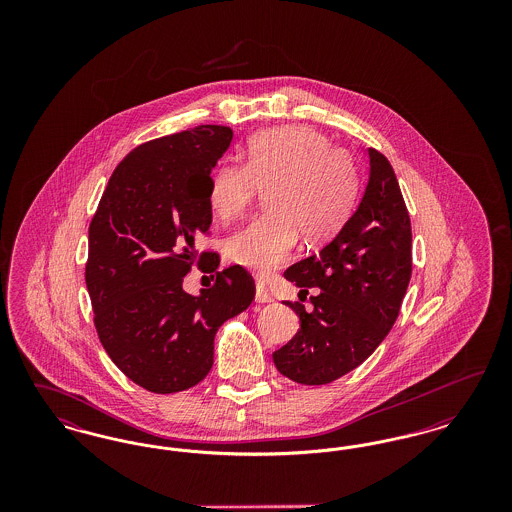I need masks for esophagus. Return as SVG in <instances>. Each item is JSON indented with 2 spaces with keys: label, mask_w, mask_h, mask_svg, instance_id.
I'll use <instances>...</instances> for the list:
<instances>
[{
  "label": "esophagus",
  "mask_w": 512,
  "mask_h": 512,
  "mask_svg": "<svg viewBox=\"0 0 512 512\" xmlns=\"http://www.w3.org/2000/svg\"><path fill=\"white\" fill-rule=\"evenodd\" d=\"M255 301L257 303H270L272 301V295L268 293L267 288L263 284H257V288H255Z\"/></svg>",
  "instance_id": "34e87169"
}]
</instances>
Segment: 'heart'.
Masks as SVG:
<instances>
[{
  "instance_id": "b5f03b06",
  "label": "heart",
  "mask_w": 512,
  "mask_h": 512,
  "mask_svg": "<svg viewBox=\"0 0 512 512\" xmlns=\"http://www.w3.org/2000/svg\"><path fill=\"white\" fill-rule=\"evenodd\" d=\"M247 161H224L211 174L209 205L220 219L242 215L259 186L268 211L226 242V257L257 274L284 263L297 236L318 244L340 230L355 194L349 155L311 126H280L247 142Z\"/></svg>"
}]
</instances>
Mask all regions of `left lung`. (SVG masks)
I'll list each match as a JSON object with an SVG mask.
<instances>
[{"instance_id": "obj_1", "label": "left lung", "mask_w": 512, "mask_h": 512, "mask_svg": "<svg viewBox=\"0 0 512 512\" xmlns=\"http://www.w3.org/2000/svg\"><path fill=\"white\" fill-rule=\"evenodd\" d=\"M365 194L340 232L284 272L311 295L313 311L286 303L301 328L272 353L280 374L297 384L322 386L366 361L399 315L413 272L411 219L390 161L368 147Z\"/></svg>"}]
</instances>
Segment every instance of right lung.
Instances as JSON below:
<instances>
[{
	"label": "right lung",
	"mask_w": 512,
	"mask_h": 512,
	"mask_svg": "<svg viewBox=\"0 0 512 512\" xmlns=\"http://www.w3.org/2000/svg\"><path fill=\"white\" fill-rule=\"evenodd\" d=\"M232 128L201 124L132 149L109 178L88 230L86 288L99 341L138 386L176 393L213 366L215 334L255 297L240 265L199 295L182 290L211 226L209 182ZM217 253H201L209 265Z\"/></svg>",
	"instance_id": "right-lung-1"
}]
</instances>
